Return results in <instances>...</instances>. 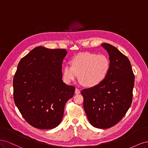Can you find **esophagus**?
Returning <instances> with one entry per match:
<instances>
[{
    "instance_id": "34e87169",
    "label": "esophagus",
    "mask_w": 148,
    "mask_h": 148,
    "mask_svg": "<svg viewBox=\"0 0 148 148\" xmlns=\"http://www.w3.org/2000/svg\"><path fill=\"white\" fill-rule=\"evenodd\" d=\"M75 92L76 95H79V94L80 93V90H79V89H78V88H76Z\"/></svg>"
}]
</instances>
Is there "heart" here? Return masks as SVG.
<instances>
[{
  "mask_svg": "<svg viewBox=\"0 0 148 148\" xmlns=\"http://www.w3.org/2000/svg\"><path fill=\"white\" fill-rule=\"evenodd\" d=\"M110 69L109 58L104 54L84 52L75 56L71 65L66 64L63 69V78L66 83H70L77 78L80 82L89 88L101 84Z\"/></svg>",
  "mask_w": 148,
  "mask_h": 148,
  "instance_id": "b5f03b06",
  "label": "heart"
}]
</instances>
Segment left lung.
<instances>
[{
	"label": "left lung",
	"mask_w": 148,
	"mask_h": 148,
	"mask_svg": "<svg viewBox=\"0 0 148 148\" xmlns=\"http://www.w3.org/2000/svg\"><path fill=\"white\" fill-rule=\"evenodd\" d=\"M101 46L109 56V73L101 84L81 93L89 122L94 127L106 129L119 123L130 107L135 75L127 56L109 44Z\"/></svg>",
	"instance_id": "left-lung-1"
}]
</instances>
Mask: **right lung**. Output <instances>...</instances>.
<instances>
[{
	"label": "right lung",
	"mask_w": 148,
	"mask_h": 148,
	"mask_svg": "<svg viewBox=\"0 0 148 148\" xmlns=\"http://www.w3.org/2000/svg\"><path fill=\"white\" fill-rule=\"evenodd\" d=\"M64 49L34 48L22 58L13 77V99L23 117L41 130L54 128L63 118L75 88L62 81Z\"/></svg>",
	"instance_id": "right-lung-1"
}]
</instances>
